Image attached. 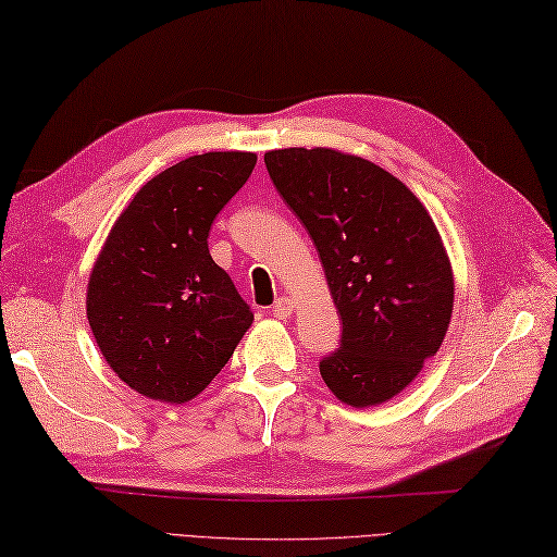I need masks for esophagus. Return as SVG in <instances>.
<instances>
[{
    "instance_id": "esophagus-1",
    "label": "esophagus",
    "mask_w": 557,
    "mask_h": 557,
    "mask_svg": "<svg viewBox=\"0 0 557 557\" xmlns=\"http://www.w3.org/2000/svg\"><path fill=\"white\" fill-rule=\"evenodd\" d=\"M293 311H295V305H293V299H288V297H278L276 299V305L272 307V313L276 315V319H290L293 315Z\"/></svg>"
}]
</instances>
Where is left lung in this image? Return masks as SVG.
I'll use <instances>...</instances> for the list:
<instances>
[{
    "label": "left lung",
    "mask_w": 557,
    "mask_h": 557,
    "mask_svg": "<svg viewBox=\"0 0 557 557\" xmlns=\"http://www.w3.org/2000/svg\"><path fill=\"white\" fill-rule=\"evenodd\" d=\"M264 163L342 315L323 382L351 408L391 400L441 349L453 315V267L429 210L377 163L337 149H274Z\"/></svg>",
    "instance_id": "left-lung-1"
}]
</instances>
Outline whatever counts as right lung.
Returning a JSON list of instances; mask_svg holds the SVG:
<instances>
[{"label":"right lung","mask_w":557,"mask_h":557,"mask_svg":"<svg viewBox=\"0 0 557 557\" xmlns=\"http://www.w3.org/2000/svg\"><path fill=\"white\" fill-rule=\"evenodd\" d=\"M258 157L208 152L140 187L88 278L86 315L110 368L138 394L187 403L227 366L252 311L208 250L215 215Z\"/></svg>","instance_id":"right-lung-1"}]
</instances>
